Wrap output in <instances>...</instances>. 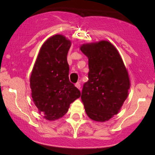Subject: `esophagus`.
<instances>
[{
  "mask_svg": "<svg viewBox=\"0 0 155 155\" xmlns=\"http://www.w3.org/2000/svg\"><path fill=\"white\" fill-rule=\"evenodd\" d=\"M75 86H76V87L79 89V90H80V88H81V85H80L79 83H76L75 84Z\"/></svg>",
  "mask_w": 155,
  "mask_h": 155,
  "instance_id": "esophagus-1",
  "label": "esophagus"
}]
</instances>
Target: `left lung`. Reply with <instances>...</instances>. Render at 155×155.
<instances>
[{"label": "left lung", "mask_w": 155, "mask_h": 155, "mask_svg": "<svg viewBox=\"0 0 155 155\" xmlns=\"http://www.w3.org/2000/svg\"><path fill=\"white\" fill-rule=\"evenodd\" d=\"M88 58V81L81 99L87 116L95 122L109 120L120 111L128 96L130 80L120 53L108 41L83 44Z\"/></svg>", "instance_id": "obj_1"}]
</instances>
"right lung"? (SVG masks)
<instances>
[{"label": "right lung", "instance_id": "add662e5", "mask_svg": "<svg viewBox=\"0 0 155 155\" xmlns=\"http://www.w3.org/2000/svg\"><path fill=\"white\" fill-rule=\"evenodd\" d=\"M71 41L61 34L42 44L30 78L33 101L39 114L49 121L63 117L81 92L70 82L67 54Z\"/></svg>", "mask_w": 155, "mask_h": 155}]
</instances>
